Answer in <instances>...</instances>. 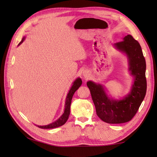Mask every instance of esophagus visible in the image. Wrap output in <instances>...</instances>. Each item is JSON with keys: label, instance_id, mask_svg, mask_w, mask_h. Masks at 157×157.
<instances>
[{"label": "esophagus", "instance_id": "esophagus-1", "mask_svg": "<svg viewBox=\"0 0 157 157\" xmlns=\"http://www.w3.org/2000/svg\"><path fill=\"white\" fill-rule=\"evenodd\" d=\"M83 75H84V76L85 77V78H87L88 77V72H84V73H83Z\"/></svg>", "mask_w": 157, "mask_h": 157}]
</instances>
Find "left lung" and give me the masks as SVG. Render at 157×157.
<instances>
[{"mask_svg": "<svg viewBox=\"0 0 157 157\" xmlns=\"http://www.w3.org/2000/svg\"><path fill=\"white\" fill-rule=\"evenodd\" d=\"M115 46L128 56L129 70L135 78L131 92L122 100L115 101L107 97L101 85L89 81L87 86L99 118L108 123H123L131 121L145 97L146 61L139 42L131 35L126 36Z\"/></svg>", "mask_w": 157, "mask_h": 157, "instance_id": "8db88e82", "label": "left lung"}]
</instances>
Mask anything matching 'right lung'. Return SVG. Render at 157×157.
Listing matches in <instances>:
<instances>
[{
	"label": "right lung",
	"instance_id": "1",
	"mask_svg": "<svg viewBox=\"0 0 157 157\" xmlns=\"http://www.w3.org/2000/svg\"><path fill=\"white\" fill-rule=\"evenodd\" d=\"M24 39H25V38H23L22 39V40L21 41V42L19 43V45L20 44H21L23 41L24 40ZM82 81L80 78L76 79V80L73 82L72 87L71 88V89H70V90L67 94V96L64 113H63L61 117H60L58 120H56V121H55L54 123H51V124H49L48 125H44V126L37 125L38 128H41V129H52V128H58V127H60V126H61V125L65 124L66 121H67L69 113H70V106H71L73 96V94H74V93L82 85Z\"/></svg>",
	"mask_w": 157,
	"mask_h": 157
}]
</instances>
